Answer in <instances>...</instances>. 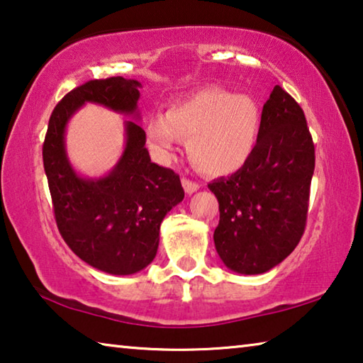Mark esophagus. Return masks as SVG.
<instances>
[{"instance_id": "34e87169", "label": "esophagus", "mask_w": 363, "mask_h": 363, "mask_svg": "<svg viewBox=\"0 0 363 363\" xmlns=\"http://www.w3.org/2000/svg\"><path fill=\"white\" fill-rule=\"evenodd\" d=\"M182 186H184V190H186V194H189V195L196 192V190L200 189V184L195 181H190L189 177H182Z\"/></svg>"}]
</instances>
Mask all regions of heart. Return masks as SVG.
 Returning <instances> with one entry per match:
<instances>
[{
	"label": "heart",
	"mask_w": 363,
	"mask_h": 363,
	"mask_svg": "<svg viewBox=\"0 0 363 363\" xmlns=\"http://www.w3.org/2000/svg\"><path fill=\"white\" fill-rule=\"evenodd\" d=\"M261 112L250 96L208 86L182 97L147 121V140L157 155L171 160L181 139L200 171L225 176L245 167L256 149Z\"/></svg>",
	"instance_id": "b5f03b06"
}]
</instances>
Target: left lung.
Segmentation results:
<instances>
[{
    "instance_id": "obj_1",
    "label": "left lung",
    "mask_w": 363,
    "mask_h": 363,
    "mask_svg": "<svg viewBox=\"0 0 363 363\" xmlns=\"http://www.w3.org/2000/svg\"><path fill=\"white\" fill-rule=\"evenodd\" d=\"M315 149L303 108L277 84L264 104L253 155L237 173L208 184L219 201L214 245L233 272L277 266L304 233Z\"/></svg>"
}]
</instances>
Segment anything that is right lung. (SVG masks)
Here are the masks:
<instances>
[{
  "label": "right lung",
  "mask_w": 363,
  "mask_h": 363,
  "mask_svg": "<svg viewBox=\"0 0 363 363\" xmlns=\"http://www.w3.org/2000/svg\"><path fill=\"white\" fill-rule=\"evenodd\" d=\"M140 83L123 77L91 79L62 97L49 118L43 164L60 235L79 259L113 275H131L157 255L160 224L181 203L179 174L150 162L145 131L126 121V145L107 176H78L65 153V126L86 102L138 115ZM139 116V115H138Z\"/></svg>",
  "instance_id": "add662e5"
}]
</instances>
